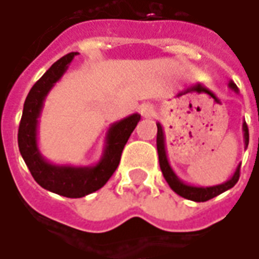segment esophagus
Returning <instances> with one entry per match:
<instances>
[{
    "label": "esophagus",
    "mask_w": 259,
    "mask_h": 259,
    "mask_svg": "<svg viewBox=\"0 0 259 259\" xmlns=\"http://www.w3.org/2000/svg\"><path fill=\"white\" fill-rule=\"evenodd\" d=\"M140 113L143 117H147V119H150L154 116V109H153L150 105H142L140 106Z\"/></svg>",
    "instance_id": "esophagus-1"
}]
</instances>
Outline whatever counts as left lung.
<instances>
[{"instance_id":"1","label":"left lung","mask_w":259,"mask_h":259,"mask_svg":"<svg viewBox=\"0 0 259 259\" xmlns=\"http://www.w3.org/2000/svg\"><path fill=\"white\" fill-rule=\"evenodd\" d=\"M228 86L233 89L234 92L238 93V88L234 83L233 80H230ZM242 132H244V143H245V149L248 147V142H249V135H248V126L247 123H242ZM157 153H159V163L160 168H161V173L164 176V179L168 183L170 189L173 190L174 193H177L179 196L184 197L187 200L191 201H196V203H203V201H208L211 198L217 197L218 194L224 193L227 190L233 189L234 186L237 184V181L240 179V167L235 168V171L231 176L230 180H227L223 184H217V186H210V187H197V186H190L187 183H184L177 177V174L174 173L173 168L168 163L166 153V142H164V132L161 124L157 123Z\"/></svg>"}]
</instances>
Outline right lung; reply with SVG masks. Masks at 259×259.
Segmentation results:
<instances>
[{
  "label": "right lung",
  "mask_w": 259,
  "mask_h": 259,
  "mask_svg": "<svg viewBox=\"0 0 259 259\" xmlns=\"http://www.w3.org/2000/svg\"><path fill=\"white\" fill-rule=\"evenodd\" d=\"M76 55L78 52H70L62 56L32 86L24 103L18 129L19 152L35 181L45 190L69 198L85 197L106 184L119 166L124 144L140 120V115L133 113L110 124L102 157L95 166L54 164L42 156L38 147V123L44 102Z\"/></svg>",
  "instance_id": "1"
}]
</instances>
